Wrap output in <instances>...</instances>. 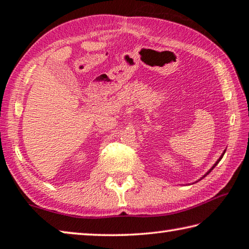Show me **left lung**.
Masks as SVG:
<instances>
[{
    "instance_id": "left-lung-1",
    "label": "left lung",
    "mask_w": 249,
    "mask_h": 249,
    "mask_svg": "<svg viewBox=\"0 0 249 249\" xmlns=\"http://www.w3.org/2000/svg\"><path fill=\"white\" fill-rule=\"evenodd\" d=\"M224 154H225V150H224V153H223V154H222V156H221V157H220V158H218V159H217V161H216V162H215V163H214V165H213V167H212V168H211V169H210V170H209V171H208V172H206V175H209V174H210V172H211V171H212V170H213V169H214V168H215V166H216V165H217V163H218V161H220V160H221V159H222V157H223V156H224ZM206 175H204V176H203V177H202V178H204V177H205V176H206ZM202 178H201V179H202ZM201 179H200V180H201Z\"/></svg>"
}]
</instances>
